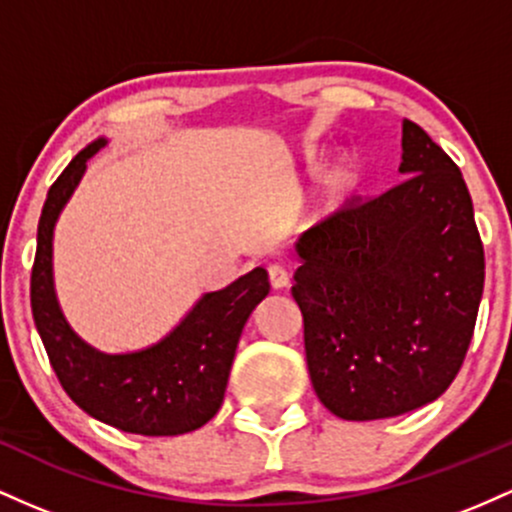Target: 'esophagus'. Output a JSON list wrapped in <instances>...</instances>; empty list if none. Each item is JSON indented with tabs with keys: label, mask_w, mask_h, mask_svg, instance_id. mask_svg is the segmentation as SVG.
Wrapping results in <instances>:
<instances>
[{
	"label": "esophagus",
	"mask_w": 512,
	"mask_h": 512,
	"mask_svg": "<svg viewBox=\"0 0 512 512\" xmlns=\"http://www.w3.org/2000/svg\"><path fill=\"white\" fill-rule=\"evenodd\" d=\"M268 280H271V285L275 287V290H283V287L290 285V273H287L285 266L273 263V266H268Z\"/></svg>",
	"instance_id": "34e87169"
}]
</instances>
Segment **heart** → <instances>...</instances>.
Returning a JSON list of instances; mask_svg holds the SVG:
<instances>
[{"label": "heart", "mask_w": 512, "mask_h": 512, "mask_svg": "<svg viewBox=\"0 0 512 512\" xmlns=\"http://www.w3.org/2000/svg\"><path fill=\"white\" fill-rule=\"evenodd\" d=\"M355 179H358L355 166L350 162H338L326 176V191H329L331 198H343L355 186Z\"/></svg>", "instance_id": "heart-1"}]
</instances>
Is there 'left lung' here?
Returning <instances> with one entry per match:
<instances>
[{"label": "left lung", "instance_id": "1", "mask_svg": "<svg viewBox=\"0 0 512 512\" xmlns=\"http://www.w3.org/2000/svg\"><path fill=\"white\" fill-rule=\"evenodd\" d=\"M406 176L375 198L353 195L297 241L292 297L304 321L314 392L346 421L430 404L472 343L484 244L462 171L404 120Z\"/></svg>", "mask_w": 512, "mask_h": 512}]
</instances>
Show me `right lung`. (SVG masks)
Returning a JSON list of instances; mask_svg holds the SVG:
<instances>
[{
    "label": "right lung",
    "instance_id": "right-lung-1",
    "mask_svg": "<svg viewBox=\"0 0 512 512\" xmlns=\"http://www.w3.org/2000/svg\"><path fill=\"white\" fill-rule=\"evenodd\" d=\"M106 145L96 140L67 164L45 198L31 271V312L57 380L79 409L125 433L164 438L205 426L217 411L241 329L268 295L266 268L205 295L157 346L106 355L67 326L53 290V227L82 179L86 162Z\"/></svg>",
    "mask_w": 512,
    "mask_h": 512
}]
</instances>
